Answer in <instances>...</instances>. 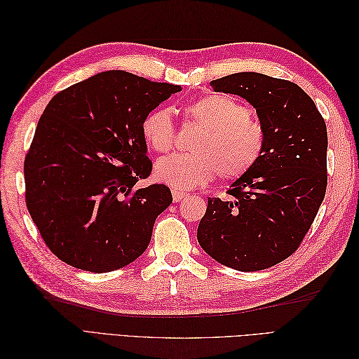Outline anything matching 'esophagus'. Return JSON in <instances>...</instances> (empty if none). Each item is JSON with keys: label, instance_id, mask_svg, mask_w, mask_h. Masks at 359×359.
<instances>
[{"label": "esophagus", "instance_id": "obj_1", "mask_svg": "<svg viewBox=\"0 0 359 359\" xmlns=\"http://www.w3.org/2000/svg\"><path fill=\"white\" fill-rule=\"evenodd\" d=\"M172 198H173V202H180V201H182L184 198H186V193L175 189V190H172Z\"/></svg>", "mask_w": 359, "mask_h": 359}]
</instances>
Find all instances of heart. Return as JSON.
<instances>
[{"label":"heart","mask_w":359,"mask_h":359,"mask_svg":"<svg viewBox=\"0 0 359 359\" xmlns=\"http://www.w3.org/2000/svg\"><path fill=\"white\" fill-rule=\"evenodd\" d=\"M184 127H198L190 154L161 158L156 178L173 189L205 186L217 175L235 181L252 172L266 149V128L252 116L250 107L232 94H206L181 107ZM140 135L154 153L175 147L177 130L168 107H154L140 123Z\"/></svg>","instance_id":"obj_1"}]
</instances>
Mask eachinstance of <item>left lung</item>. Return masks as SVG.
Listing matches in <instances>:
<instances>
[{"instance_id": "left-lung-1", "label": "left lung", "mask_w": 359, "mask_h": 359, "mask_svg": "<svg viewBox=\"0 0 359 359\" xmlns=\"http://www.w3.org/2000/svg\"><path fill=\"white\" fill-rule=\"evenodd\" d=\"M210 85L256 107L266 149L227 190L229 199L208 198L198 241L217 262L244 273L274 266L297 252L325 198V119L311 97L286 79L243 72Z\"/></svg>"}]
</instances>
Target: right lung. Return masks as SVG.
<instances>
[{
  "label": "right lung",
  "mask_w": 359,
  "mask_h": 359,
  "mask_svg": "<svg viewBox=\"0 0 359 359\" xmlns=\"http://www.w3.org/2000/svg\"><path fill=\"white\" fill-rule=\"evenodd\" d=\"M178 91L111 70L52 97L25 156V203L62 262L107 273L145 252L172 194L165 184L139 186L153 170L140 123Z\"/></svg>",
  "instance_id": "right-lung-1"
}]
</instances>
